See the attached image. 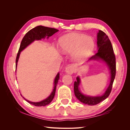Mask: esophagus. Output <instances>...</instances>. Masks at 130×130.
Returning a JSON list of instances; mask_svg holds the SVG:
<instances>
[{"label":"esophagus","instance_id":"obj_1","mask_svg":"<svg viewBox=\"0 0 130 130\" xmlns=\"http://www.w3.org/2000/svg\"><path fill=\"white\" fill-rule=\"evenodd\" d=\"M65 72L69 74H72L75 72V68L73 66L70 65L66 68Z\"/></svg>","mask_w":130,"mask_h":130}]
</instances>
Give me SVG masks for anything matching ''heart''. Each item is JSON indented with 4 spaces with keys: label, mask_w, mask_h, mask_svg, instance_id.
Masks as SVG:
<instances>
[{
    "label": "heart",
    "mask_w": 130,
    "mask_h": 130,
    "mask_svg": "<svg viewBox=\"0 0 130 130\" xmlns=\"http://www.w3.org/2000/svg\"><path fill=\"white\" fill-rule=\"evenodd\" d=\"M60 49L64 53L74 52V57L84 59L93 52L94 42L92 37L79 34H72L62 37L59 40Z\"/></svg>",
    "instance_id": "1"
}]
</instances>
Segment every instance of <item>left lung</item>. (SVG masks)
Segmentation results:
<instances>
[{
  "label": "left lung",
  "mask_w": 130,
  "mask_h": 130,
  "mask_svg": "<svg viewBox=\"0 0 130 130\" xmlns=\"http://www.w3.org/2000/svg\"><path fill=\"white\" fill-rule=\"evenodd\" d=\"M97 45L98 49V52L94 56L90 57L89 60H97L98 58H100L106 63L111 70V82L109 87L103 95L92 97L86 96L80 92L78 89V85L80 82L79 77H77V81L74 82V94L77 99L81 103L90 106L99 104L100 102L105 100L109 95L112 89V86L116 73V56L114 53L113 46L108 36L101 30H99V32L98 33Z\"/></svg>",
  "instance_id": "obj_1"
}]
</instances>
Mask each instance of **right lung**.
Instances as JSON below:
<instances>
[{"mask_svg":"<svg viewBox=\"0 0 130 130\" xmlns=\"http://www.w3.org/2000/svg\"><path fill=\"white\" fill-rule=\"evenodd\" d=\"M58 30H57L56 29L51 28V27H45L41 25L35 27L34 28L29 31L28 32L25 34L24 37H23V40L21 42L20 46H19V49L17 55L16 59H15V68L17 67V62L21 52L23 49H24L27 45H29L35 40H40L42 38H44L46 36L48 38L50 36H52L53 35L58 32ZM59 78H60V74L58 73L55 78L54 88L53 89V91L51 93L50 95L46 99L42 101L38 102V103H33V102L29 101V100L25 99V98L23 97V98L30 104L36 106H38H38H44L49 104L52 101L54 98L55 94L56 86L57 85Z\"/></svg>","mask_w":130,"mask_h":130,"instance_id":"right-lung-1","label":"right lung"}]
</instances>
